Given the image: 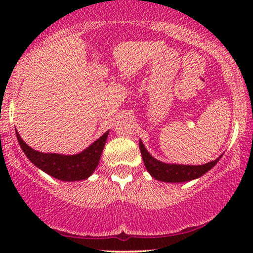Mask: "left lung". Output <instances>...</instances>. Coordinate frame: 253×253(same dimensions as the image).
<instances>
[{"instance_id": "obj_1", "label": "left lung", "mask_w": 253, "mask_h": 253, "mask_svg": "<svg viewBox=\"0 0 253 253\" xmlns=\"http://www.w3.org/2000/svg\"><path fill=\"white\" fill-rule=\"evenodd\" d=\"M139 150L142 153L143 162H144L145 169L155 180L164 181V182H186V181L195 180L205 175L207 171L211 169L219 159L213 160L203 165H181V164H167V163L159 162L154 157L148 153L142 141H139Z\"/></svg>"}]
</instances>
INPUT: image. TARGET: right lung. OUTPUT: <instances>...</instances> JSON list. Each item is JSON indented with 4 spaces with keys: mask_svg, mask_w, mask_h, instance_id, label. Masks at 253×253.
<instances>
[{
    "mask_svg": "<svg viewBox=\"0 0 253 253\" xmlns=\"http://www.w3.org/2000/svg\"><path fill=\"white\" fill-rule=\"evenodd\" d=\"M16 134L20 148L35 167L61 181H81L88 178L98 167L109 131L105 132L100 138L96 139L83 152L75 155L38 152L25 144L17 131Z\"/></svg>",
    "mask_w": 253,
    "mask_h": 253,
    "instance_id": "1",
    "label": "right lung"
}]
</instances>
